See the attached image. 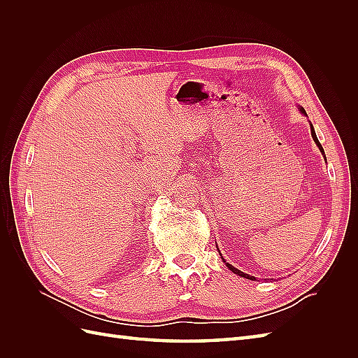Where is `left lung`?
Wrapping results in <instances>:
<instances>
[{
    "label": "left lung",
    "mask_w": 358,
    "mask_h": 358,
    "mask_svg": "<svg viewBox=\"0 0 358 358\" xmlns=\"http://www.w3.org/2000/svg\"><path fill=\"white\" fill-rule=\"evenodd\" d=\"M301 113H306V112L301 109ZM310 131H312V137H313V140H315V143L318 145L320 150H321V152H324V149H322L321 143L318 142V138H317V134H315V131H313V127H312V125H310ZM218 251H220V249H218ZM222 259H224V258H222ZM224 263H225V259H224ZM225 264H227V267H229V268L231 270V272H233V273H236V275H239V276H242V278H246V279H251V280H254V279H255L254 276H251V275H246V273L241 272V270H237L236 267H233V266H231V264H229V263H225Z\"/></svg>",
    "instance_id": "8db88e82"
}]
</instances>
